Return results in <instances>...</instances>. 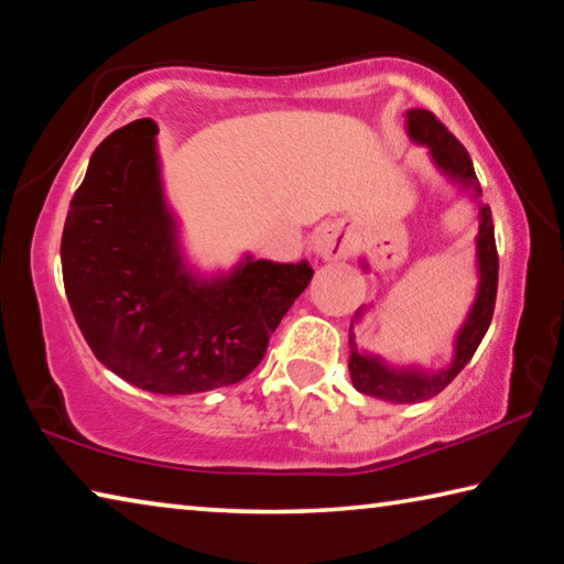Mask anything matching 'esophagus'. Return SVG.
<instances>
[{"instance_id": "obj_1", "label": "esophagus", "mask_w": 564, "mask_h": 564, "mask_svg": "<svg viewBox=\"0 0 564 564\" xmlns=\"http://www.w3.org/2000/svg\"><path fill=\"white\" fill-rule=\"evenodd\" d=\"M346 248L348 241L338 226H323L316 234V253L326 261H336L340 256H346Z\"/></svg>"}]
</instances>
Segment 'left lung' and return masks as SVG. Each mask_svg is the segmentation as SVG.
Wrapping results in <instances>:
<instances>
[{
    "label": "left lung",
    "mask_w": 564,
    "mask_h": 564,
    "mask_svg": "<svg viewBox=\"0 0 564 564\" xmlns=\"http://www.w3.org/2000/svg\"><path fill=\"white\" fill-rule=\"evenodd\" d=\"M408 133L417 144H425L431 149V156L443 174L453 181H460L463 186L473 188L475 196H482L480 181L475 176L473 161L467 149L457 141L445 123L435 117L433 111L425 109H410L408 113ZM477 265H480V283H477V299L470 308L465 326L457 333L455 340V356L453 362L441 373H420V370H395L388 368L383 360L376 356H366V352L356 350V343L350 340V380L356 390L362 395H373L380 400H390V403H423L431 400L447 383L460 373V370L470 362L477 346L485 338L490 328L492 311H495V295H498V246H495V226L490 206H480V228H477ZM352 326V323H350Z\"/></svg>",
    "instance_id": "obj_1"
}]
</instances>
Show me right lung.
Here are the masks:
<instances>
[{"label": "right lung", "mask_w": 564, "mask_h": 564, "mask_svg": "<svg viewBox=\"0 0 564 564\" xmlns=\"http://www.w3.org/2000/svg\"><path fill=\"white\" fill-rule=\"evenodd\" d=\"M156 131L137 119L91 154L66 214L62 275L76 326L111 373L149 393L191 395L259 366L313 269L246 259L226 279H194L161 191Z\"/></svg>", "instance_id": "1"}]
</instances>
